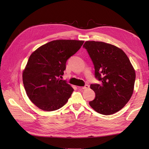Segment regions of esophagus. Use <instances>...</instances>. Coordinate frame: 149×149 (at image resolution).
<instances>
[{"instance_id":"1","label":"esophagus","mask_w":149,"mask_h":149,"mask_svg":"<svg viewBox=\"0 0 149 149\" xmlns=\"http://www.w3.org/2000/svg\"><path fill=\"white\" fill-rule=\"evenodd\" d=\"M89 88V85H88V84H86L84 86H83V88H82V89H88Z\"/></svg>"}]
</instances>
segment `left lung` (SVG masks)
Listing matches in <instances>:
<instances>
[{"instance_id":"8db88e82","label":"left lung","mask_w":149,"mask_h":149,"mask_svg":"<svg viewBox=\"0 0 149 149\" xmlns=\"http://www.w3.org/2000/svg\"><path fill=\"white\" fill-rule=\"evenodd\" d=\"M94 66L95 78L101 84H91L96 93L89 105L98 113L111 115L118 112L131 97L136 73L121 49L102 42L87 41L83 45Z\"/></svg>"}]
</instances>
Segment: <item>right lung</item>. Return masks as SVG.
<instances>
[{
	"instance_id": "add662e5",
	"label": "right lung",
	"mask_w": 149,
	"mask_h": 149,
	"mask_svg": "<svg viewBox=\"0 0 149 149\" xmlns=\"http://www.w3.org/2000/svg\"><path fill=\"white\" fill-rule=\"evenodd\" d=\"M83 43L79 40H54L31 53L23 72V83L30 101L40 109H59L70 97L73 88L60 78L67 60Z\"/></svg>"
}]
</instances>
